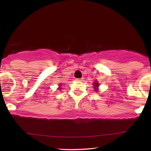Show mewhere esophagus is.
Masks as SVG:
<instances>
[{"label":"esophagus","mask_w":151,"mask_h":151,"mask_svg":"<svg viewBox=\"0 0 151 151\" xmlns=\"http://www.w3.org/2000/svg\"><path fill=\"white\" fill-rule=\"evenodd\" d=\"M76 81H82V78H76Z\"/></svg>","instance_id":"34e87169"}]
</instances>
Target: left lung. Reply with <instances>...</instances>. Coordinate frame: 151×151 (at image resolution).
<instances>
[{"mask_svg":"<svg viewBox=\"0 0 151 151\" xmlns=\"http://www.w3.org/2000/svg\"><path fill=\"white\" fill-rule=\"evenodd\" d=\"M93 85H94V90H95V91H98V87L99 86V83L97 82L96 81H95V82L93 83Z\"/></svg>","mask_w":151,"mask_h":151,"instance_id":"left-lung-1","label":"left lung"}]
</instances>
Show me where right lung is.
I'll return each mask as SVG.
<instances>
[{"label": "right lung", "mask_w": 151, "mask_h": 151, "mask_svg": "<svg viewBox=\"0 0 151 151\" xmlns=\"http://www.w3.org/2000/svg\"><path fill=\"white\" fill-rule=\"evenodd\" d=\"M59 88V89H60V88H60V87H59V88Z\"/></svg>", "instance_id": "add662e5"}]
</instances>
